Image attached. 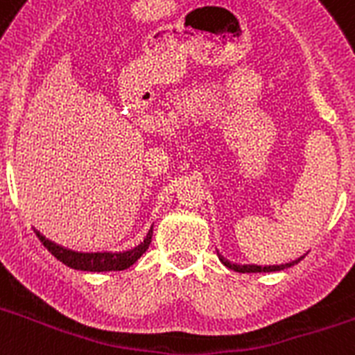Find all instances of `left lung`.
<instances>
[{
	"label": "left lung",
	"instance_id": "obj_1",
	"mask_svg": "<svg viewBox=\"0 0 355 355\" xmlns=\"http://www.w3.org/2000/svg\"><path fill=\"white\" fill-rule=\"evenodd\" d=\"M216 254H218V259H220L222 263H224L225 266H227V268H231V270H234V272H241V274H254V272H279V270H284V268H288V266H293V265H297V263L300 261V259L304 258V256H306V254H304V256H300V258H297V259H293V261H290V263H283V265H240V263H231L229 261V259H225L224 256H222L220 252H218V250H216Z\"/></svg>",
	"mask_w": 355,
	"mask_h": 355
}]
</instances>
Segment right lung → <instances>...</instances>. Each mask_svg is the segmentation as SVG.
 <instances>
[{
  "label": "right lung",
  "instance_id": "right-lung-1",
  "mask_svg": "<svg viewBox=\"0 0 355 355\" xmlns=\"http://www.w3.org/2000/svg\"><path fill=\"white\" fill-rule=\"evenodd\" d=\"M37 236L42 241V245L55 256L58 261L64 265L71 266L74 270L83 272H117L126 270L133 263L139 261L142 258V254L149 249L150 238H153V225H150L149 233L140 241L139 245L133 247L124 252H78V250L65 249V247L58 245L55 241L48 240V238L40 234L37 231Z\"/></svg>",
  "mask_w": 355,
  "mask_h": 355
}]
</instances>
